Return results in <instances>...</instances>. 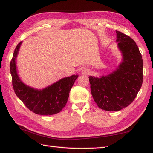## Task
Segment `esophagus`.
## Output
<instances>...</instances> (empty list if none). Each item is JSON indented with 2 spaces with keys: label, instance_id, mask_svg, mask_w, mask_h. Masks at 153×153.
Listing matches in <instances>:
<instances>
[{
  "label": "esophagus",
  "instance_id": "1",
  "mask_svg": "<svg viewBox=\"0 0 153 153\" xmlns=\"http://www.w3.org/2000/svg\"><path fill=\"white\" fill-rule=\"evenodd\" d=\"M89 73V71H88V69L87 68H84L82 70V74H88Z\"/></svg>",
  "mask_w": 153,
  "mask_h": 153
}]
</instances>
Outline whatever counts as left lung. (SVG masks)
Returning <instances> with one entry per match:
<instances>
[{"mask_svg":"<svg viewBox=\"0 0 153 153\" xmlns=\"http://www.w3.org/2000/svg\"><path fill=\"white\" fill-rule=\"evenodd\" d=\"M116 33L121 62L108 75L88 77L94 100L105 111H119L128 106L143 83V64L139 48L128 36L117 30Z\"/></svg>","mask_w":153,"mask_h":153,"instance_id":"1","label":"left lung"}]
</instances>
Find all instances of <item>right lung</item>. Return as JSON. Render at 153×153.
<instances>
[{
  "label": "right lung",
  "instance_id": "1",
  "mask_svg": "<svg viewBox=\"0 0 153 153\" xmlns=\"http://www.w3.org/2000/svg\"><path fill=\"white\" fill-rule=\"evenodd\" d=\"M22 42L17 44L10 62V73L15 93L26 107L38 115H51L62 111L66 104L70 91L78 75L62 78L42 89L24 83L17 72L16 59Z\"/></svg>",
  "mask_w": 153,
  "mask_h": 153
}]
</instances>
